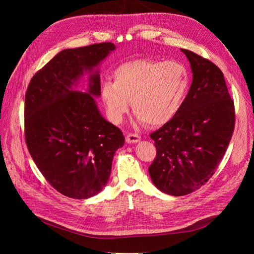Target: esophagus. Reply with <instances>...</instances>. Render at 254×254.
<instances>
[{"label":"esophagus","instance_id":"34e87169","mask_svg":"<svg viewBox=\"0 0 254 254\" xmlns=\"http://www.w3.org/2000/svg\"><path fill=\"white\" fill-rule=\"evenodd\" d=\"M140 140H141V136L139 134H135V133H129L126 136V142L129 144L137 143V142H140Z\"/></svg>","mask_w":254,"mask_h":254}]
</instances>
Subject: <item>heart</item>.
I'll return each mask as SVG.
<instances>
[{"label": "heart", "instance_id": "heart-1", "mask_svg": "<svg viewBox=\"0 0 254 254\" xmlns=\"http://www.w3.org/2000/svg\"><path fill=\"white\" fill-rule=\"evenodd\" d=\"M113 79L103 84L102 98L114 123L123 121L131 102L140 123L164 125L179 112L190 90L187 67L177 61H128L115 68Z\"/></svg>", "mask_w": 254, "mask_h": 254}]
</instances>
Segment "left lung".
Wrapping results in <instances>:
<instances>
[{"label":"left lung","mask_w":254,"mask_h":254,"mask_svg":"<svg viewBox=\"0 0 254 254\" xmlns=\"http://www.w3.org/2000/svg\"><path fill=\"white\" fill-rule=\"evenodd\" d=\"M193 73L189 94L179 112L150 134L157 156L148 172L165 194L188 195L213 176L234 130V103L224 74L210 60L181 49Z\"/></svg>","instance_id":"8db88e82"}]
</instances>
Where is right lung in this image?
Returning <instances> with one entry per match:
<instances>
[{"label":"right lung","instance_id":"1","mask_svg":"<svg viewBox=\"0 0 254 254\" xmlns=\"http://www.w3.org/2000/svg\"><path fill=\"white\" fill-rule=\"evenodd\" d=\"M111 42L66 49L38 71L25 94V141L37 167L63 195L87 199L109 180L123 132L98 110L99 65L113 52ZM88 73L86 92L75 90Z\"/></svg>","mask_w":254,"mask_h":254}]
</instances>
